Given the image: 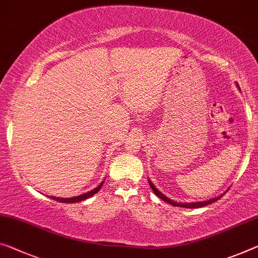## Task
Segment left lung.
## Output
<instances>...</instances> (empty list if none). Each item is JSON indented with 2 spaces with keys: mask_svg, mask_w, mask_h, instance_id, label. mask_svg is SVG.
Masks as SVG:
<instances>
[{
  "mask_svg": "<svg viewBox=\"0 0 258 258\" xmlns=\"http://www.w3.org/2000/svg\"><path fill=\"white\" fill-rule=\"evenodd\" d=\"M149 183H150V185H151L152 190H153L154 194H156V195H157L158 197L161 198L162 201H165V202H167V203L174 205V207H182V208H188V209L202 208V207H205V205L211 204V203H213V202H216V201H218V200H220V197L223 196V195L218 196V197L213 198V200H209V201H204V202H197V203H176V202H174V201H172V200H169L168 197H166V196L164 195V194H161V192L159 191V190H158L156 187H154L151 181H149Z\"/></svg>",
  "mask_w": 258,
  "mask_h": 258,
  "instance_id": "obj_1",
  "label": "left lung"
}]
</instances>
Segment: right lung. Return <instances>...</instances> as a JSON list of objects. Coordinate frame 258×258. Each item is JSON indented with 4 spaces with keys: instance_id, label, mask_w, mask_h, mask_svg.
I'll use <instances>...</instances> for the list:
<instances>
[{
    "instance_id": "obj_1",
    "label": "right lung",
    "mask_w": 258,
    "mask_h": 258,
    "mask_svg": "<svg viewBox=\"0 0 258 258\" xmlns=\"http://www.w3.org/2000/svg\"><path fill=\"white\" fill-rule=\"evenodd\" d=\"M104 183V182H102ZM102 183H100V185H98L97 188H94L93 190H91V191L86 192V194H83L81 196H77V197H73V198H58V197H51V200L54 201H57V202H61V203H76V202H81V201H84V200H88L89 197L93 196L94 194H97L100 188L102 187Z\"/></svg>"
}]
</instances>
